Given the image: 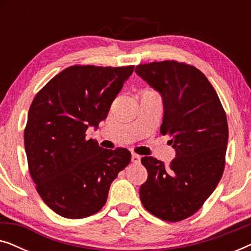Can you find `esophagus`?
Instances as JSON below:
<instances>
[{
    "mask_svg": "<svg viewBox=\"0 0 251 251\" xmlns=\"http://www.w3.org/2000/svg\"><path fill=\"white\" fill-rule=\"evenodd\" d=\"M131 161H132L133 163H139V162H140V156L138 155V154L132 153V155H131Z\"/></svg>",
    "mask_w": 251,
    "mask_h": 251,
    "instance_id": "esophagus-1",
    "label": "esophagus"
}]
</instances>
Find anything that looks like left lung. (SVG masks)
I'll return each instance as SVG.
<instances>
[{
    "instance_id": "left-lung-1",
    "label": "left lung",
    "mask_w": 251,
    "mask_h": 251,
    "mask_svg": "<svg viewBox=\"0 0 251 251\" xmlns=\"http://www.w3.org/2000/svg\"><path fill=\"white\" fill-rule=\"evenodd\" d=\"M135 72L161 94L160 131L171 136L176 151L169 166L143 157L149 176L140 186V201L163 221H183L202 207L223 176L228 140L225 111L214 87L194 66L164 60L138 65Z\"/></svg>"
}]
</instances>
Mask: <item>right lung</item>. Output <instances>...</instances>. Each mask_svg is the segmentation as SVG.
I'll list each match as a JSON object with an SVG mask.
<instances>
[{
	"instance_id": "add662e5",
	"label": "right lung",
	"mask_w": 251,
	"mask_h": 251,
	"mask_svg": "<svg viewBox=\"0 0 251 251\" xmlns=\"http://www.w3.org/2000/svg\"><path fill=\"white\" fill-rule=\"evenodd\" d=\"M133 68L74 65L33 99L24 131L29 174L44 203L61 217L100 210L112 181L131 160L126 149H102L85 131L106 119Z\"/></svg>"
}]
</instances>
